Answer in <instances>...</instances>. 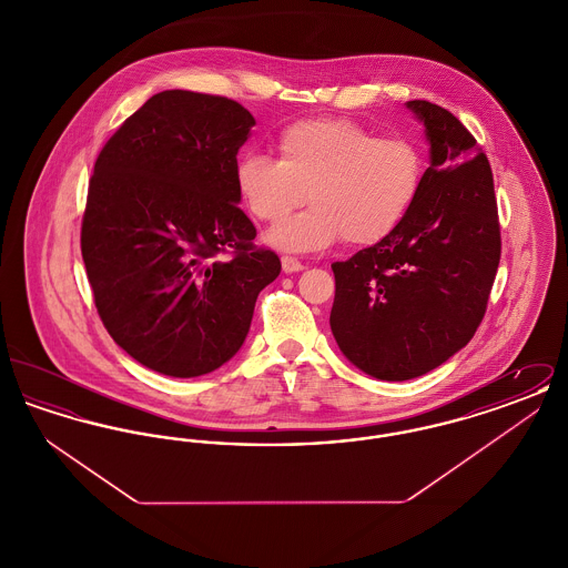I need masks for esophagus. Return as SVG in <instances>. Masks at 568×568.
I'll list each match as a JSON object with an SVG mask.
<instances>
[{
  "mask_svg": "<svg viewBox=\"0 0 568 568\" xmlns=\"http://www.w3.org/2000/svg\"><path fill=\"white\" fill-rule=\"evenodd\" d=\"M281 266H283V272H287V274L304 271V264L296 260V257H292V255H283L281 257Z\"/></svg>",
  "mask_w": 568,
  "mask_h": 568,
  "instance_id": "34e87169",
  "label": "esophagus"
}]
</instances>
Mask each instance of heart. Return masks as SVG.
I'll use <instances>...</instances> for the list:
<instances>
[{
    "mask_svg": "<svg viewBox=\"0 0 568 568\" xmlns=\"http://www.w3.org/2000/svg\"><path fill=\"white\" fill-rule=\"evenodd\" d=\"M278 160L246 151L234 165L244 209L278 223L308 197L311 206L268 232L283 251H317L338 239L355 246L385 241L413 209L426 162L408 138H378L352 119H304L276 135Z\"/></svg>",
    "mask_w": 568,
    "mask_h": 568,
    "instance_id": "b5f03b06",
    "label": "heart"
}]
</instances>
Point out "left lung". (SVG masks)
I'll return each instance as SVG.
<instances>
[{
	"mask_svg": "<svg viewBox=\"0 0 568 568\" xmlns=\"http://www.w3.org/2000/svg\"><path fill=\"white\" fill-rule=\"evenodd\" d=\"M426 128L430 168L394 234L334 262L332 334L381 381L422 377L475 336L500 262V225L486 153L449 110L406 102Z\"/></svg>",
	"mask_w": 568,
	"mask_h": 568,
	"instance_id": "8db88e82",
	"label": "left lung"
}]
</instances>
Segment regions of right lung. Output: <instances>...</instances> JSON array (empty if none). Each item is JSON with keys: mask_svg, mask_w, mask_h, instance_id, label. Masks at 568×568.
<instances>
[{"mask_svg": "<svg viewBox=\"0 0 568 568\" xmlns=\"http://www.w3.org/2000/svg\"><path fill=\"white\" fill-rule=\"evenodd\" d=\"M255 119L234 100L162 91L93 168L81 251L112 341L168 377L213 373L248 334L281 272L239 209L234 165Z\"/></svg>", "mask_w": 568, "mask_h": 568, "instance_id": "add662e5", "label": "right lung"}]
</instances>
